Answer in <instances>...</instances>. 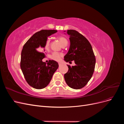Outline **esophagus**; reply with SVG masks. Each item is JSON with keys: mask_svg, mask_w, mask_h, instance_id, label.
<instances>
[{"mask_svg": "<svg viewBox=\"0 0 124 124\" xmlns=\"http://www.w3.org/2000/svg\"><path fill=\"white\" fill-rule=\"evenodd\" d=\"M58 65H59V66H61V65H62V63H61V62H59V63H58Z\"/></svg>", "mask_w": 124, "mask_h": 124, "instance_id": "obj_1", "label": "esophagus"}]
</instances>
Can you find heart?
<instances>
[{"label": "heart", "instance_id": "1", "mask_svg": "<svg viewBox=\"0 0 124 124\" xmlns=\"http://www.w3.org/2000/svg\"><path fill=\"white\" fill-rule=\"evenodd\" d=\"M58 40L62 45L63 43L67 42V40L65 38V37H62V36L59 37ZM50 41L49 39H47L46 41V42H45L44 47L46 50H48L50 48ZM62 55L61 53H57V52H54V53H52V54L51 55V57L52 59L54 60V61L58 62L60 61V60H61V58L62 57Z\"/></svg>", "mask_w": 124, "mask_h": 124}]
</instances>
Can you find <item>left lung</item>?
<instances>
[{"instance_id": "left-lung-1", "label": "left lung", "mask_w": 124, "mask_h": 124, "mask_svg": "<svg viewBox=\"0 0 124 124\" xmlns=\"http://www.w3.org/2000/svg\"><path fill=\"white\" fill-rule=\"evenodd\" d=\"M70 46L64 56L66 62L74 61L76 66L68 65V71L64 75L66 83L70 87L78 89L87 84L94 72L96 58L92 46L85 37L75 30H68Z\"/></svg>"}]
</instances>
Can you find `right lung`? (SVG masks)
<instances>
[{
    "label": "right lung",
    "instance_id": "right-lung-1",
    "mask_svg": "<svg viewBox=\"0 0 124 124\" xmlns=\"http://www.w3.org/2000/svg\"><path fill=\"white\" fill-rule=\"evenodd\" d=\"M57 31L56 30H41L37 32L22 49L21 68L26 82L33 88L40 89L46 87L58 68V63L53 60H50L47 64L42 62L46 55L42 51L47 37Z\"/></svg>",
    "mask_w": 124,
    "mask_h": 124
}]
</instances>
